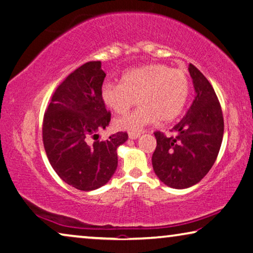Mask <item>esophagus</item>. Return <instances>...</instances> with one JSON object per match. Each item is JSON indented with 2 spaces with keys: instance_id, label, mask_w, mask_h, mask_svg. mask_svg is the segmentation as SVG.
I'll list each match as a JSON object with an SVG mask.
<instances>
[{
  "instance_id": "obj_1",
  "label": "esophagus",
  "mask_w": 253,
  "mask_h": 253,
  "mask_svg": "<svg viewBox=\"0 0 253 253\" xmlns=\"http://www.w3.org/2000/svg\"><path fill=\"white\" fill-rule=\"evenodd\" d=\"M139 135H140V133L139 132H129V138L132 139V140L139 138Z\"/></svg>"
}]
</instances>
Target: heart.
Returning a JSON list of instances; mask_svg holds the SVG:
<instances>
[{
    "label": "heart",
    "mask_w": 253,
    "mask_h": 253,
    "mask_svg": "<svg viewBox=\"0 0 253 253\" xmlns=\"http://www.w3.org/2000/svg\"><path fill=\"white\" fill-rule=\"evenodd\" d=\"M188 92L189 82L185 72L171 69L164 64H148L124 73L121 83L105 82L100 97L106 107L116 114L129 111L137 98L140 107L116 120L115 126L138 132L156 120L168 123L178 118Z\"/></svg>",
    "instance_id": "obj_1"
}]
</instances>
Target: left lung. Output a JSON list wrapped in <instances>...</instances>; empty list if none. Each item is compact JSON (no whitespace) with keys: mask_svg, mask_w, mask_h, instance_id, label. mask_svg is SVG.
Listing matches in <instances>:
<instances>
[{"mask_svg":"<svg viewBox=\"0 0 253 253\" xmlns=\"http://www.w3.org/2000/svg\"><path fill=\"white\" fill-rule=\"evenodd\" d=\"M195 98L186 115L171 129L173 135L155 132L152 157L155 174L167 186L184 189L204 178L217 160L224 135V118L213 87L189 64Z\"/></svg>","mask_w":253,"mask_h":253,"instance_id":"8db88e82","label":"left lung"}]
</instances>
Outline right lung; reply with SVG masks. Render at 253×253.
<instances>
[{"mask_svg":"<svg viewBox=\"0 0 253 253\" xmlns=\"http://www.w3.org/2000/svg\"><path fill=\"white\" fill-rule=\"evenodd\" d=\"M100 61L75 69L54 91L43 119V145L51 167L72 187L90 192L107 184L118 168V148L126 132L94 141L111 121L101 100L105 80Z\"/></svg>","mask_w":253,"mask_h":253,"instance_id":"1","label":"right lung"}]
</instances>
